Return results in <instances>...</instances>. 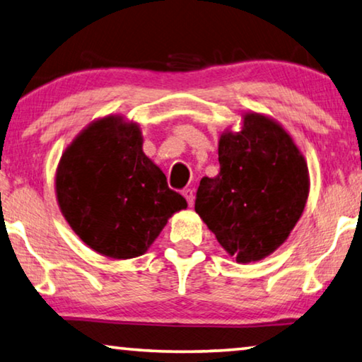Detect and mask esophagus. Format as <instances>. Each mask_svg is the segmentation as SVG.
Listing matches in <instances>:
<instances>
[{
	"mask_svg": "<svg viewBox=\"0 0 362 362\" xmlns=\"http://www.w3.org/2000/svg\"><path fill=\"white\" fill-rule=\"evenodd\" d=\"M182 194H183V197H185L188 206H193V203H194V194H193L192 188H185V190L182 192Z\"/></svg>",
	"mask_w": 362,
	"mask_h": 362,
	"instance_id": "esophagus-1",
	"label": "esophagus"
}]
</instances>
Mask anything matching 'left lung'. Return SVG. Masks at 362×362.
Returning <instances> with one entry per match:
<instances>
[{
  "label": "left lung",
  "mask_w": 362,
  "mask_h": 362,
  "mask_svg": "<svg viewBox=\"0 0 362 362\" xmlns=\"http://www.w3.org/2000/svg\"><path fill=\"white\" fill-rule=\"evenodd\" d=\"M219 164V174L199 182L194 211L235 261H261L305 211L306 159L279 122L246 112L242 130L221 135Z\"/></svg>",
  "instance_id": "1"
}]
</instances>
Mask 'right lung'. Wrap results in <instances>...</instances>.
I'll list each match as a JSON object with an SVG mask.
<instances>
[{"label":"right lung","instance_id":"right-lung-1","mask_svg":"<svg viewBox=\"0 0 362 362\" xmlns=\"http://www.w3.org/2000/svg\"><path fill=\"white\" fill-rule=\"evenodd\" d=\"M56 197L78 238L112 259L146 253L169 217L187 208L143 153L139 125L120 116L95 120L67 146L56 170Z\"/></svg>","mask_w":362,"mask_h":362}]
</instances>
